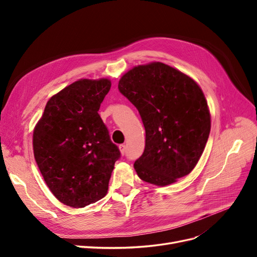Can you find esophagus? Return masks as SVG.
<instances>
[{
	"label": "esophagus",
	"instance_id": "obj_1",
	"mask_svg": "<svg viewBox=\"0 0 257 257\" xmlns=\"http://www.w3.org/2000/svg\"><path fill=\"white\" fill-rule=\"evenodd\" d=\"M119 148H120V151H121L122 154H125L126 153V146L125 145H120Z\"/></svg>",
	"mask_w": 257,
	"mask_h": 257
}]
</instances>
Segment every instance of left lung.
I'll return each mask as SVG.
<instances>
[{
	"label": "left lung",
	"mask_w": 257,
	"mask_h": 257,
	"mask_svg": "<svg viewBox=\"0 0 257 257\" xmlns=\"http://www.w3.org/2000/svg\"><path fill=\"white\" fill-rule=\"evenodd\" d=\"M118 89L141 114L146 146L134 163L138 177L168 185L196 166L210 133L203 91L189 76L161 62L139 65L122 76Z\"/></svg>",
	"instance_id": "left-lung-1"
}]
</instances>
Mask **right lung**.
Segmentation results:
<instances>
[{
    "instance_id": "1",
    "label": "right lung",
    "mask_w": 257,
    "mask_h": 257,
    "mask_svg": "<svg viewBox=\"0 0 257 257\" xmlns=\"http://www.w3.org/2000/svg\"><path fill=\"white\" fill-rule=\"evenodd\" d=\"M110 80L81 79L53 95L33 133L34 158L61 203L82 208L107 193L119 148L98 114Z\"/></svg>"
}]
</instances>
